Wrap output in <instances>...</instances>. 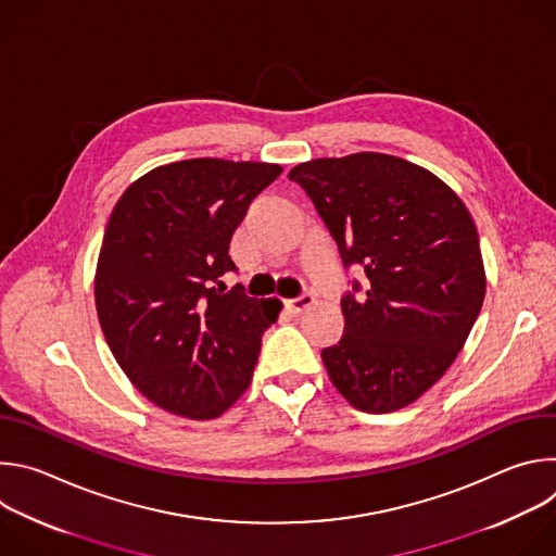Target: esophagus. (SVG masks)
I'll return each instance as SVG.
<instances>
[{
	"label": "esophagus",
	"mask_w": 556,
	"mask_h": 556,
	"mask_svg": "<svg viewBox=\"0 0 556 556\" xmlns=\"http://www.w3.org/2000/svg\"><path fill=\"white\" fill-rule=\"evenodd\" d=\"M312 303H314V296H312V294H301V296H296V299L286 301V309H288L290 314H301V312L307 309Z\"/></svg>",
	"instance_id": "34e87169"
}]
</instances>
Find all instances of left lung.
Listing matches in <instances>:
<instances>
[{
	"label": "left lung",
	"mask_w": 556,
	"mask_h": 556,
	"mask_svg": "<svg viewBox=\"0 0 556 556\" xmlns=\"http://www.w3.org/2000/svg\"><path fill=\"white\" fill-rule=\"evenodd\" d=\"M288 178L312 200L345 268L367 281L341 299L345 330L321 358L367 414L418 401L451 367L486 294L478 228L431 172L387 153L316 157Z\"/></svg>",
	"instance_id": "left-lung-1"
}]
</instances>
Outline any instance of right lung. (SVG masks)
Segmentation results:
<instances>
[{
  "label": "right lung",
  "mask_w": 556,
  "mask_h": 556,
  "mask_svg": "<svg viewBox=\"0 0 556 556\" xmlns=\"http://www.w3.org/2000/svg\"><path fill=\"white\" fill-rule=\"evenodd\" d=\"M283 169L219 157L157 167L116 202L97 266L105 341L136 389L191 420L222 416L249 389L279 299L226 290L230 237Z\"/></svg>",
  "instance_id": "obj_1"
}]
</instances>
